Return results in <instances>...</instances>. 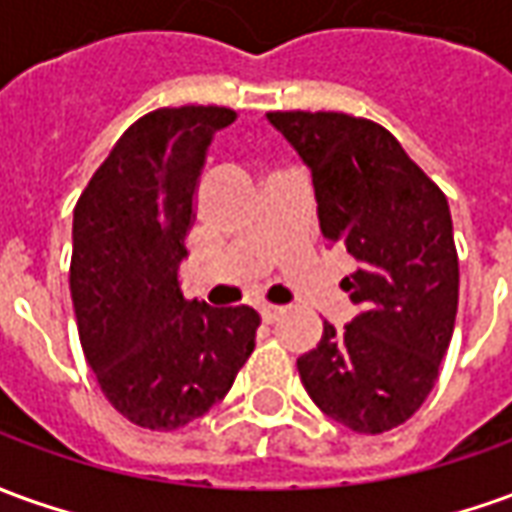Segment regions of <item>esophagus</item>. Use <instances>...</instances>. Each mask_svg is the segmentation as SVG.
<instances>
[{
  "label": "esophagus",
  "instance_id": "34e87169",
  "mask_svg": "<svg viewBox=\"0 0 512 512\" xmlns=\"http://www.w3.org/2000/svg\"><path fill=\"white\" fill-rule=\"evenodd\" d=\"M282 313H285L282 307H274V305L260 307V316H263V321H266V324H274V321H277V318H280Z\"/></svg>",
  "mask_w": 512,
  "mask_h": 512
}]
</instances>
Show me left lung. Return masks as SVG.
Returning <instances> with one entry per match:
<instances>
[{"label":"left lung","mask_w":512,"mask_h":512,"mask_svg":"<svg viewBox=\"0 0 512 512\" xmlns=\"http://www.w3.org/2000/svg\"><path fill=\"white\" fill-rule=\"evenodd\" d=\"M310 174L327 246L357 316L296 360L310 399L352 432L380 435L416 413L438 380L457 316L452 213L441 188L391 132L346 113H268Z\"/></svg>","instance_id":"1"}]
</instances>
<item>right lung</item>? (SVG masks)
I'll use <instances>...</instances> for the list:
<instances>
[{"mask_svg": "<svg viewBox=\"0 0 512 512\" xmlns=\"http://www.w3.org/2000/svg\"><path fill=\"white\" fill-rule=\"evenodd\" d=\"M230 107H163L110 149L74 207L71 299L82 352L110 405L177 430L219 405L255 349L252 307L188 302L180 266L210 138Z\"/></svg>", "mask_w": 512, "mask_h": 512, "instance_id": "right-lung-1", "label": "right lung"}]
</instances>
